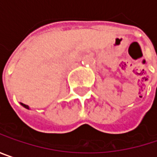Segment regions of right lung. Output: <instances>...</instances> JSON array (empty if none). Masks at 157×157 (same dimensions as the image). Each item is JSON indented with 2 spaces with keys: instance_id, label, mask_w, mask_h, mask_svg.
Masks as SVG:
<instances>
[{
  "instance_id": "right-lung-1",
  "label": "right lung",
  "mask_w": 157,
  "mask_h": 157,
  "mask_svg": "<svg viewBox=\"0 0 157 157\" xmlns=\"http://www.w3.org/2000/svg\"><path fill=\"white\" fill-rule=\"evenodd\" d=\"M21 105H22V106H24L25 108H27V109H29V106H28V105H24V104H21Z\"/></svg>"
}]
</instances>
